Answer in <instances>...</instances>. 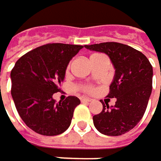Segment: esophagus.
Segmentation results:
<instances>
[{
	"label": "esophagus",
	"mask_w": 161,
	"mask_h": 161,
	"mask_svg": "<svg viewBox=\"0 0 161 161\" xmlns=\"http://www.w3.org/2000/svg\"><path fill=\"white\" fill-rule=\"evenodd\" d=\"M81 101H82V102H90L91 99L88 98V97H82V98H81Z\"/></svg>",
	"instance_id": "esophagus-1"
}]
</instances>
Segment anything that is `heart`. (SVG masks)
I'll return each mask as SVG.
<instances>
[{
	"label": "heart",
	"mask_w": 161,
	"mask_h": 161,
	"mask_svg": "<svg viewBox=\"0 0 161 161\" xmlns=\"http://www.w3.org/2000/svg\"><path fill=\"white\" fill-rule=\"evenodd\" d=\"M82 89L86 92V93H93L94 92V88L92 86H83Z\"/></svg>",
	"instance_id": "obj_1"
}]
</instances>
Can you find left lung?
<instances>
[{"mask_svg": "<svg viewBox=\"0 0 161 161\" xmlns=\"http://www.w3.org/2000/svg\"><path fill=\"white\" fill-rule=\"evenodd\" d=\"M90 51L104 52L115 69L107 96L116 97L114 106L101 101L103 110L93 116L97 130L117 136L132 130L142 119L152 91L153 69L148 59L136 49L118 42L85 45Z\"/></svg>", "mask_w": 161, "mask_h": 161, "instance_id": "1", "label": "left lung"}]
</instances>
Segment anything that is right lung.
Instances as JSON below:
<instances>
[{"mask_svg":"<svg viewBox=\"0 0 161 161\" xmlns=\"http://www.w3.org/2000/svg\"><path fill=\"white\" fill-rule=\"evenodd\" d=\"M82 48L63 43L46 44L23 55L14 66L11 94L15 108L24 123L37 134L57 136L70 126L80 99L69 96L56 103L52 96L60 91L69 62Z\"/></svg>","mask_w":161,"mask_h":161,"instance_id":"obj_1","label":"right lung"}]
</instances>
